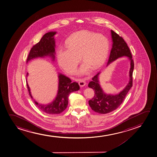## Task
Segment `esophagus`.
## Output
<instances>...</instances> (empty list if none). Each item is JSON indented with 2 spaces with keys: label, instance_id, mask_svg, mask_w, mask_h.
Listing matches in <instances>:
<instances>
[{
  "label": "esophagus",
  "instance_id": "obj_1",
  "mask_svg": "<svg viewBox=\"0 0 157 157\" xmlns=\"http://www.w3.org/2000/svg\"><path fill=\"white\" fill-rule=\"evenodd\" d=\"M78 83H79V85L80 87H83V86H85L86 84V82H85L84 80H80Z\"/></svg>",
  "mask_w": 157,
  "mask_h": 157
}]
</instances>
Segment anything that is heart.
<instances>
[{"label": "heart", "mask_w": 157, "mask_h": 157, "mask_svg": "<svg viewBox=\"0 0 157 157\" xmlns=\"http://www.w3.org/2000/svg\"><path fill=\"white\" fill-rule=\"evenodd\" d=\"M67 49L60 48L57 52L59 66L69 74H73L81 56L84 63L78 74H85L90 69L96 70L101 67L109 53V40L100 33L81 30L72 33L66 41Z\"/></svg>", "instance_id": "1"}]
</instances>
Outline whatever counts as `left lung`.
<instances>
[{
	"mask_svg": "<svg viewBox=\"0 0 157 157\" xmlns=\"http://www.w3.org/2000/svg\"><path fill=\"white\" fill-rule=\"evenodd\" d=\"M112 38V48L106 67L116 60L127 57L130 63L129 70V82L125 88L117 94H113L105 93L100 85L99 75L101 71L92 78V81L89 83L88 87L94 91V97L89 101V105L92 110L101 114H106L117 109L124 101L125 96L132 86V72L134 63L132 59L130 50L125 41L117 33L111 30Z\"/></svg>",
	"mask_w": 157,
	"mask_h": 157,
	"instance_id": "1",
	"label": "left lung"
}]
</instances>
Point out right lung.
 <instances>
[{
	"label": "right lung",
	"mask_w": 157,
	"mask_h": 157,
	"mask_svg": "<svg viewBox=\"0 0 157 157\" xmlns=\"http://www.w3.org/2000/svg\"><path fill=\"white\" fill-rule=\"evenodd\" d=\"M56 32H48L45 33L41 38L39 42L34 45L30 51L27 59V63L33 59L37 58H44L49 57L52 61L55 59V35ZM28 73H27V77ZM58 86L57 94L54 100L48 104L38 103L32 96L30 89L28 86L27 80V86L29 94L35 103L36 105L44 113L49 114H57L60 113L66 109L68 104V97L70 93L79 90V86L76 82H71L70 78L63 74L58 73Z\"/></svg>",
	"instance_id": "1"
}]
</instances>
